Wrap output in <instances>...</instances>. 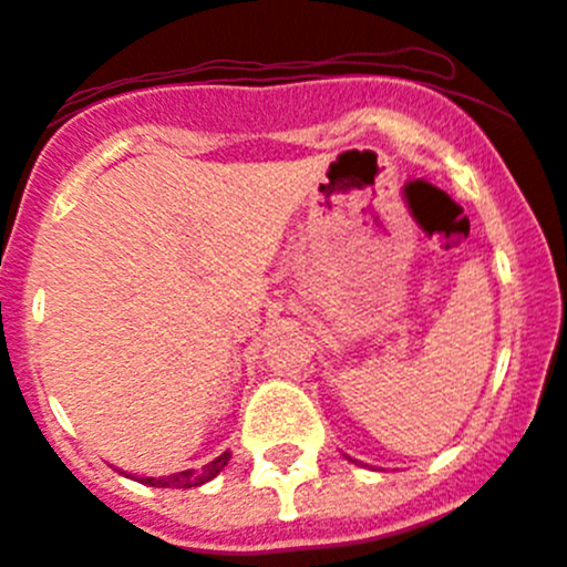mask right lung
I'll list each match as a JSON object with an SVG mask.
<instances>
[{"label":"right lung","instance_id":"obj_1","mask_svg":"<svg viewBox=\"0 0 567 567\" xmlns=\"http://www.w3.org/2000/svg\"><path fill=\"white\" fill-rule=\"evenodd\" d=\"M228 460H231V452H223L220 457L213 460V463H207L204 468L198 471H179V474H169V476H142L136 478V482L147 484V487H172V489H188V487H198V484L209 482V478H215L220 474L223 468L228 465ZM123 474V471H121Z\"/></svg>","mask_w":567,"mask_h":567}]
</instances>
